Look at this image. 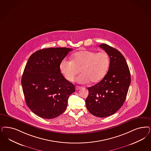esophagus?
Returning a JSON list of instances; mask_svg holds the SVG:
<instances>
[{"label":"esophagus","mask_w":151,"mask_h":151,"mask_svg":"<svg viewBox=\"0 0 151 151\" xmlns=\"http://www.w3.org/2000/svg\"><path fill=\"white\" fill-rule=\"evenodd\" d=\"M81 87H80V86H75L76 90H80V89H81Z\"/></svg>","instance_id":"esophagus-1"}]
</instances>
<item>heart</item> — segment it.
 <instances>
[{
	"mask_svg": "<svg viewBox=\"0 0 151 151\" xmlns=\"http://www.w3.org/2000/svg\"><path fill=\"white\" fill-rule=\"evenodd\" d=\"M71 58L72 61L65 59L60 65L61 73L70 82L75 80L80 70L79 83H98L105 76L109 66V56L105 52L81 51L73 53Z\"/></svg>",
	"mask_w": 151,
	"mask_h": 151,
	"instance_id": "obj_1",
	"label": "heart"
}]
</instances>
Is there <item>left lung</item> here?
Masks as SVG:
<instances>
[{
	"instance_id": "left-lung-1",
	"label": "left lung",
	"mask_w": 151,
	"mask_h": 151,
	"mask_svg": "<svg viewBox=\"0 0 151 151\" xmlns=\"http://www.w3.org/2000/svg\"><path fill=\"white\" fill-rule=\"evenodd\" d=\"M99 47L109 56V68L101 81L88 88L85 103L91 114L105 118L114 114L122 106L131 78L127 61L118 50L105 43Z\"/></svg>"
}]
</instances>
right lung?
<instances>
[{
    "mask_svg": "<svg viewBox=\"0 0 151 151\" xmlns=\"http://www.w3.org/2000/svg\"><path fill=\"white\" fill-rule=\"evenodd\" d=\"M72 48L56 47L42 49L29 57L21 83L27 105L33 113L45 119L63 114L75 85L64 78L60 63Z\"/></svg>",
    "mask_w": 151,
    "mask_h": 151,
    "instance_id": "add662e5",
    "label": "right lung"
}]
</instances>
